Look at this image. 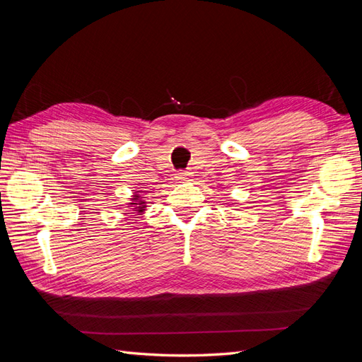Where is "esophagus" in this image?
Listing matches in <instances>:
<instances>
[{"mask_svg":"<svg viewBox=\"0 0 362 362\" xmlns=\"http://www.w3.org/2000/svg\"><path fill=\"white\" fill-rule=\"evenodd\" d=\"M190 172L189 170H178L177 173H175V178H177L180 182L181 181H189V178H190Z\"/></svg>","mask_w":362,"mask_h":362,"instance_id":"esophagus-1","label":"esophagus"}]
</instances>
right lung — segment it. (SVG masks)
Wrapping results in <instances>:
<instances>
[{"instance_id": "obj_1", "label": "right lung", "mask_w": 362, "mask_h": 362, "mask_svg": "<svg viewBox=\"0 0 362 362\" xmlns=\"http://www.w3.org/2000/svg\"><path fill=\"white\" fill-rule=\"evenodd\" d=\"M139 198V196H136V198L134 199H137ZM133 205H136V208H137V211H144V208H145V205H144V202H136V204H133Z\"/></svg>"}]
</instances>
